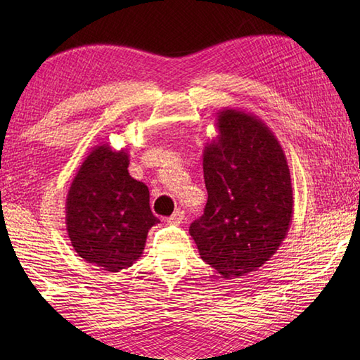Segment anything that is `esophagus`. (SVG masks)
Wrapping results in <instances>:
<instances>
[{
	"instance_id": "obj_1",
	"label": "esophagus",
	"mask_w": 360,
	"mask_h": 360,
	"mask_svg": "<svg viewBox=\"0 0 360 360\" xmlns=\"http://www.w3.org/2000/svg\"><path fill=\"white\" fill-rule=\"evenodd\" d=\"M182 219H184V212H182V210H176V212L173 213V215L167 219V223H168V224L178 226V224L182 223Z\"/></svg>"
}]
</instances>
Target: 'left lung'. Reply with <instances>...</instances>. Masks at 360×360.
<instances>
[{
    "instance_id": "8db88e82",
    "label": "left lung",
    "mask_w": 360,
    "mask_h": 360,
    "mask_svg": "<svg viewBox=\"0 0 360 360\" xmlns=\"http://www.w3.org/2000/svg\"><path fill=\"white\" fill-rule=\"evenodd\" d=\"M217 129L202 155L207 204L188 232L205 263L238 278L269 262L286 238L292 184L285 151L263 120L224 108Z\"/></svg>"
}]
</instances>
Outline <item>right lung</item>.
Returning a JSON list of instances; mask_svg holds the SVG:
<instances>
[{
    "instance_id": "right-lung-1",
    "label": "right lung",
    "mask_w": 360,
    "mask_h": 360,
    "mask_svg": "<svg viewBox=\"0 0 360 360\" xmlns=\"http://www.w3.org/2000/svg\"><path fill=\"white\" fill-rule=\"evenodd\" d=\"M127 150L98 143L75 173L66 195V231L86 263L119 272L142 255L150 229L159 223L148 187L128 173Z\"/></svg>"
}]
</instances>
